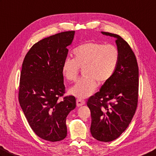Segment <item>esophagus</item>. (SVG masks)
<instances>
[{
    "instance_id": "34e87169",
    "label": "esophagus",
    "mask_w": 156,
    "mask_h": 156,
    "mask_svg": "<svg viewBox=\"0 0 156 156\" xmlns=\"http://www.w3.org/2000/svg\"><path fill=\"white\" fill-rule=\"evenodd\" d=\"M76 103H77V107H81V106H83V105H84L85 104V101L83 100H81V99H77Z\"/></svg>"
}]
</instances>
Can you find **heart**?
Wrapping results in <instances>:
<instances>
[{
	"mask_svg": "<svg viewBox=\"0 0 156 156\" xmlns=\"http://www.w3.org/2000/svg\"><path fill=\"white\" fill-rule=\"evenodd\" d=\"M74 58H67L63 63V77L75 81L79 69L84 76L70 88L71 94L85 98L92 94L98 85H103L115 73L119 62V51L115 45L89 41L79 45L73 51Z\"/></svg>",
	"mask_w": 156,
	"mask_h": 156,
	"instance_id": "1",
	"label": "heart"
}]
</instances>
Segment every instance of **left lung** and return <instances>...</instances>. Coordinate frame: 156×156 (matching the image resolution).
Instances as JSON below:
<instances>
[{"label":"left lung","mask_w":156,"mask_h":156,"mask_svg":"<svg viewBox=\"0 0 156 156\" xmlns=\"http://www.w3.org/2000/svg\"><path fill=\"white\" fill-rule=\"evenodd\" d=\"M115 37L119 62L115 73L90 97V133L94 138L108 142L118 138L131 122L138 105L139 71L137 60L128 44L117 34L101 32Z\"/></svg>","instance_id":"8db88e82"}]
</instances>
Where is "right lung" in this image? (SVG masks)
Wrapping results in <instances>:
<instances>
[{
  "label": "right lung",
  "instance_id": "obj_1",
  "mask_svg": "<svg viewBox=\"0 0 156 156\" xmlns=\"http://www.w3.org/2000/svg\"><path fill=\"white\" fill-rule=\"evenodd\" d=\"M75 31L61 32L39 41L26 55L18 99L29 125L41 139L58 142L67 136L66 118L76 107L75 97L65 93L62 67Z\"/></svg>",
  "mask_w": 156,
  "mask_h": 156
}]
</instances>
